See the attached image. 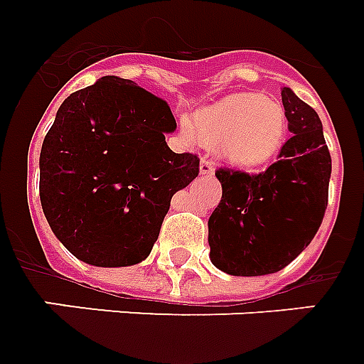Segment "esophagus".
Returning <instances> with one entry per match:
<instances>
[{
	"mask_svg": "<svg viewBox=\"0 0 364 364\" xmlns=\"http://www.w3.org/2000/svg\"><path fill=\"white\" fill-rule=\"evenodd\" d=\"M199 173L203 174V176H212L214 174V167H212V164L208 161V159H200V164H199Z\"/></svg>",
	"mask_w": 364,
	"mask_h": 364,
	"instance_id": "esophagus-1",
	"label": "esophagus"
}]
</instances>
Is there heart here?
<instances>
[{
  "instance_id": "heart-1",
  "label": "heart",
  "mask_w": 364,
  "mask_h": 364,
  "mask_svg": "<svg viewBox=\"0 0 364 364\" xmlns=\"http://www.w3.org/2000/svg\"><path fill=\"white\" fill-rule=\"evenodd\" d=\"M182 136H196L231 167L254 171L280 152L287 136L286 107L255 92L229 94L196 110Z\"/></svg>"
}]
</instances>
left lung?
<instances>
[{
    "mask_svg": "<svg viewBox=\"0 0 364 364\" xmlns=\"http://www.w3.org/2000/svg\"><path fill=\"white\" fill-rule=\"evenodd\" d=\"M291 139L261 174L220 168L222 200L208 218L210 261L231 276H263L291 263L316 237L329 196L331 154L318 112L282 88Z\"/></svg>",
    "mask_w": 364,
    "mask_h": 364,
    "instance_id": "1",
    "label": "left lung"
}]
</instances>
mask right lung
I'll return each instance as SVG.
<instances>
[{
  "label": "right lung",
  "instance_id": "obj_1",
  "mask_svg": "<svg viewBox=\"0 0 364 364\" xmlns=\"http://www.w3.org/2000/svg\"><path fill=\"white\" fill-rule=\"evenodd\" d=\"M176 122L133 80L103 77L60 105L39 158V196L56 238L94 267L144 261L171 199L199 174L165 142Z\"/></svg>",
  "mask_w": 364,
  "mask_h": 364
}]
</instances>
